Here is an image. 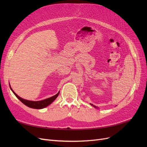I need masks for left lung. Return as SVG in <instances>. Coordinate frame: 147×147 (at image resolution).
Instances as JSON below:
<instances>
[{
	"label": "left lung",
	"instance_id": "8db88e82",
	"mask_svg": "<svg viewBox=\"0 0 147 147\" xmlns=\"http://www.w3.org/2000/svg\"><path fill=\"white\" fill-rule=\"evenodd\" d=\"M91 105H92L93 107H95V108H97V107H96L95 105H93V104H90Z\"/></svg>",
	"mask_w": 147,
	"mask_h": 147
}]
</instances>
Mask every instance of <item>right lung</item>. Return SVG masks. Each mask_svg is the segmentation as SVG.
Segmentation results:
<instances>
[{
  "label": "right lung",
  "instance_id": "add662e5",
  "mask_svg": "<svg viewBox=\"0 0 147 147\" xmlns=\"http://www.w3.org/2000/svg\"><path fill=\"white\" fill-rule=\"evenodd\" d=\"M10 88L11 89V90L12 91V92H13V94L16 96L17 98L21 102H23L24 105L29 107L30 108L35 109H42L48 106L49 105H50L52 102L57 98V97L58 96L59 94V92H58L56 95L53 96L51 97H49V98L43 99L42 100H39V101H32V100H26V99L21 98V97H20L19 96H18L16 93L13 91V90H12L10 86Z\"/></svg>",
  "mask_w": 147,
  "mask_h": 147
}]
</instances>
